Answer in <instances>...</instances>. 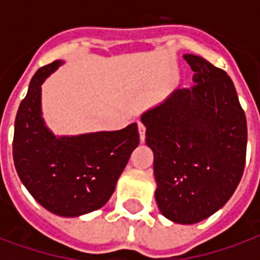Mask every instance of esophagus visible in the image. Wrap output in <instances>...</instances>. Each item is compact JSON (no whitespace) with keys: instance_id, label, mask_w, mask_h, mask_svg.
<instances>
[{"instance_id":"1","label":"esophagus","mask_w":260,"mask_h":260,"mask_svg":"<svg viewBox=\"0 0 260 260\" xmlns=\"http://www.w3.org/2000/svg\"><path fill=\"white\" fill-rule=\"evenodd\" d=\"M138 129H139V138H141V142H145V134H146V126L139 122L138 124Z\"/></svg>"}]
</instances>
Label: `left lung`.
Listing matches in <instances>:
<instances>
[{
    "mask_svg": "<svg viewBox=\"0 0 260 260\" xmlns=\"http://www.w3.org/2000/svg\"><path fill=\"white\" fill-rule=\"evenodd\" d=\"M195 85L142 115L164 217L195 224L223 207L245 167L246 118L223 69L185 54Z\"/></svg>",
    "mask_w": 260,
    "mask_h": 260,
    "instance_id": "8db88e82",
    "label": "left lung"
}]
</instances>
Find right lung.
Listing matches in <instances>:
<instances>
[{
  "mask_svg": "<svg viewBox=\"0 0 260 260\" xmlns=\"http://www.w3.org/2000/svg\"><path fill=\"white\" fill-rule=\"evenodd\" d=\"M61 61L31 78L15 119V169L26 189L48 212L78 217L104 206L139 145L138 125L121 131L55 136L42 118V83Z\"/></svg>",
  "mask_w": 260,
  "mask_h": 260,
  "instance_id": "right-lung-1",
  "label": "right lung"
}]
</instances>
